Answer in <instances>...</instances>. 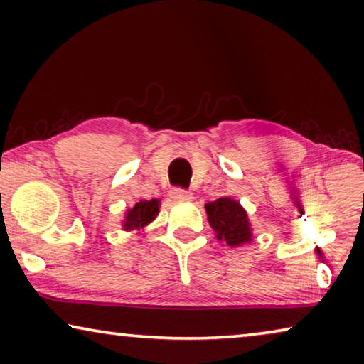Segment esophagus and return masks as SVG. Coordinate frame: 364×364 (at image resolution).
<instances>
[{"mask_svg": "<svg viewBox=\"0 0 364 364\" xmlns=\"http://www.w3.org/2000/svg\"><path fill=\"white\" fill-rule=\"evenodd\" d=\"M171 197L173 200H191L192 193L188 191H183V188H172Z\"/></svg>", "mask_w": 364, "mask_h": 364, "instance_id": "1", "label": "esophagus"}]
</instances>
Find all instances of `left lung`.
<instances>
[{"label": "left lung", "mask_w": 364, "mask_h": 364, "mask_svg": "<svg viewBox=\"0 0 364 364\" xmlns=\"http://www.w3.org/2000/svg\"><path fill=\"white\" fill-rule=\"evenodd\" d=\"M205 212L217 240L225 242L228 247H242L253 240L248 213L233 197H220L205 203Z\"/></svg>", "instance_id": "1"}]
</instances>
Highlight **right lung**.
<instances>
[{"mask_svg": "<svg viewBox=\"0 0 364 364\" xmlns=\"http://www.w3.org/2000/svg\"><path fill=\"white\" fill-rule=\"evenodd\" d=\"M161 210V198H151V200H139L136 205L127 208L124 213L122 230L126 232H141L149 223L156 220Z\"/></svg>", "mask_w": 364, "mask_h": 364, "instance_id": "obj_1", "label": "right lung"}]
</instances>
